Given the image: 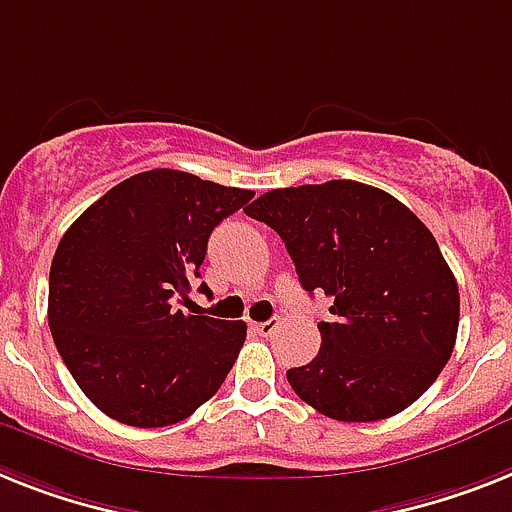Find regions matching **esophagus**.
I'll return each instance as SVG.
<instances>
[{"mask_svg": "<svg viewBox=\"0 0 512 512\" xmlns=\"http://www.w3.org/2000/svg\"><path fill=\"white\" fill-rule=\"evenodd\" d=\"M277 327H280V322L277 319H269V322H251V329L253 332H259V335L269 337L277 332Z\"/></svg>", "mask_w": 512, "mask_h": 512, "instance_id": "obj_1", "label": "esophagus"}]
</instances>
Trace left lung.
I'll use <instances>...</instances> for the list:
<instances>
[{
  "mask_svg": "<svg viewBox=\"0 0 512 512\" xmlns=\"http://www.w3.org/2000/svg\"><path fill=\"white\" fill-rule=\"evenodd\" d=\"M285 243L308 293L332 298L322 348L287 369L295 395L335 421H379L416 403L453 356L460 295L429 227L356 180L277 188L248 209Z\"/></svg>",
  "mask_w": 512,
  "mask_h": 512,
  "instance_id": "left-lung-1",
  "label": "left lung"
}]
</instances>
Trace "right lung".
I'll list each match as a JSON object with an SVG mask.
<instances>
[{
	"label": "right lung",
	"instance_id": "obj_1",
	"mask_svg": "<svg viewBox=\"0 0 512 512\" xmlns=\"http://www.w3.org/2000/svg\"><path fill=\"white\" fill-rule=\"evenodd\" d=\"M251 198L190 172L149 170L107 190L62 235L49 329L101 413L138 429L170 426L222 387L246 324L183 314L177 303L201 277L211 230Z\"/></svg>",
	"mask_w": 512,
	"mask_h": 512
}]
</instances>
